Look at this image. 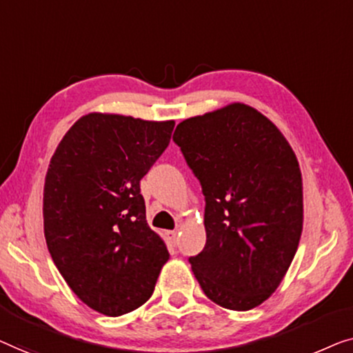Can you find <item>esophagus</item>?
<instances>
[{
  "mask_svg": "<svg viewBox=\"0 0 353 353\" xmlns=\"http://www.w3.org/2000/svg\"><path fill=\"white\" fill-rule=\"evenodd\" d=\"M166 236H168V240L172 243V245H177L179 238H177V232L176 230H168L166 232Z\"/></svg>",
  "mask_w": 353,
  "mask_h": 353,
  "instance_id": "1",
  "label": "esophagus"
}]
</instances>
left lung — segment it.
<instances>
[{"mask_svg": "<svg viewBox=\"0 0 353 353\" xmlns=\"http://www.w3.org/2000/svg\"><path fill=\"white\" fill-rule=\"evenodd\" d=\"M174 141L201 182L206 245L193 275L217 305L251 310L280 286L304 224L302 174L280 129L233 102L179 123Z\"/></svg>", "mask_w": 353, "mask_h": 353, "instance_id": "8db88e82", "label": "left lung"}]
</instances>
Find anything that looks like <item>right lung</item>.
Here are the masks:
<instances>
[{
	"label": "right lung",
	"mask_w": 353,
	"mask_h": 353,
	"mask_svg": "<svg viewBox=\"0 0 353 353\" xmlns=\"http://www.w3.org/2000/svg\"><path fill=\"white\" fill-rule=\"evenodd\" d=\"M174 120L92 112L68 129L49 161L44 238L70 290L107 316L150 299L170 259L147 224L141 179L165 152Z\"/></svg>",
	"instance_id": "add662e5"
}]
</instances>
